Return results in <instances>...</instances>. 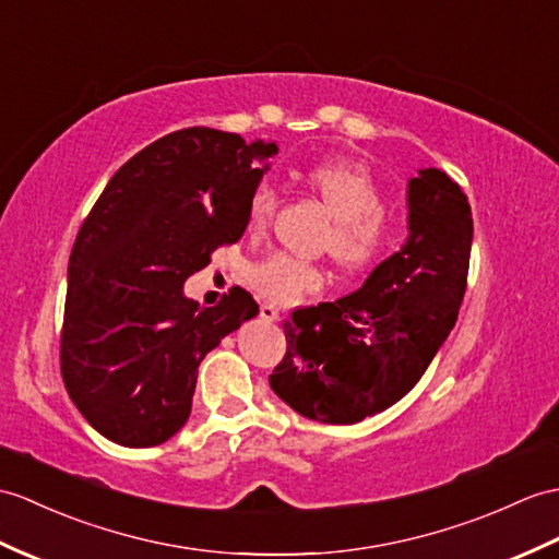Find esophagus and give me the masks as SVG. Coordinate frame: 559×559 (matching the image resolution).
<instances>
[{"label": "esophagus", "instance_id": "1", "mask_svg": "<svg viewBox=\"0 0 559 559\" xmlns=\"http://www.w3.org/2000/svg\"><path fill=\"white\" fill-rule=\"evenodd\" d=\"M259 317H262L264 321H278V317H281V311H278V307H276V305H271V302H264L262 307H259Z\"/></svg>", "mask_w": 559, "mask_h": 559}]
</instances>
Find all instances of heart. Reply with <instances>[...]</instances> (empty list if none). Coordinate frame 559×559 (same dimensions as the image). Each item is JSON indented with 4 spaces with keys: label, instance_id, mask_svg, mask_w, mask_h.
Wrapping results in <instances>:
<instances>
[{
    "label": "heart",
    "instance_id": "b5f03b06",
    "mask_svg": "<svg viewBox=\"0 0 559 559\" xmlns=\"http://www.w3.org/2000/svg\"><path fill=\"white\" fill-rule=\"evenodd\" d=\"M307 188L326 206L333 233L326 240L333 259L345 269H365L393 248L395 224L383 212V190L367 168L321 162L305 171ZM276 212V192L259 186L248 204V230L262 236ZM250 285L271 302L293 305L323 288L321 269L285 252L269 254L250 271Z\"/></svg>",
    "mask_w": 559,
    "mask_h": 559
}]
</instances>
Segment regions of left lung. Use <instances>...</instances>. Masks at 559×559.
<instances>
[{"mask_svg": "<svg viewBox=\"0 0 559 559\" xmlns=\"http://www.w3.org/2000/svg\"><path fill=\"white\" fill-rule=\"evenodd\" d=\"M407 230L359 290L283 323L288 353L269 385L302 417L357 424L395 405L455 326L474 221L466 194L440 168L409 178Z\"/></svg>", "mask_w": 559, "mask_h": 559, "instance_id": "1", "label": "left lung"}]
</instances>
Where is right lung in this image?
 Here are the masks:
<instances>
[{
	"instance_id": "right-lung-1",
	"label": "right lung",
	"mask_w": 559,
	"mask_h": 559,
	"mask_svg": "<svg viewBox=\"0 0 559 559\" xmlns=\"http://www.w3.org/2000/svg\"><path fill=\"white\" fill-rule=\"evenodd\" d=\"M276 154V142L183 128L128 159L83 221L69 259L61 376L104 438L152 448L178 433L200 361L259 314L238 285L200 307L183 283L242 236Z\"/></svg>"
}]
</instances>
